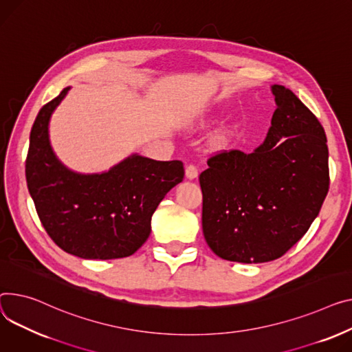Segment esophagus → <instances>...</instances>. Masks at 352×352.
I'll list each match as a JSON object with an SVG mask.
<instances>
[{
  "mask_svg": "<svg viewBox=\"0 0 352 352\" xmlns=\"http://www.w3.org/2000/svg\"><path fill=\"white\" fill-rule=\"evenodd\" d=\"M185 177L188 178V179H195L198 177V168L195 166H192V164H190V166H186Z\"/></svg>",
  "mask_w": 352,
  "mask_h": 352,
  "instance_id": "esophagus-1",
  "label": "esophagus"
}]
</instances>
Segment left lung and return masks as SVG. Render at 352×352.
Segmentation results:
<instances>
[{
  "label": "left lung",
  "instance_id": "8db88e82",
  "mask_svg": "<svg viewBox=\"0 0 352 352\" xmlns=\"http://www.w3.org/2000/svg\"><path fill=\"white\" fill-rule=\"evenodd\" d=\"M276 110L253 153L230 150L201 173L202 230L225 261L265 263L283 256L317 218L329 192L322 126L290 89L273 85Z\"/></svg>",
  "mask_w": 352,
  "mask_h": 352
}]
</instances>
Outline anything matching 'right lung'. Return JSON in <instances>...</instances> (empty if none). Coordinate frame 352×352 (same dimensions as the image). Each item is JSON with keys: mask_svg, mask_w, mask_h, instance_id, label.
I'll return each mask as SVG.
<instances>
[{"mask_svg": "<svg viewBox=\"0 0 352 352\" xmlns=\"http://www.w3.org/2000/svg\"><path fill=\"white\" fill-rule=\"evenodd\" d=\"M69 89L34 122L25 162L30 194L45 230L65 252L82 259L127 257L148 239L154 210L182 181L184 166L131 154L106 173L69 170L50 140L51 116Z\"/></svg>", "mask_w": 352, "mask_h": 352, "instance_id": "1", "label": "right lung"}]
</instances>
